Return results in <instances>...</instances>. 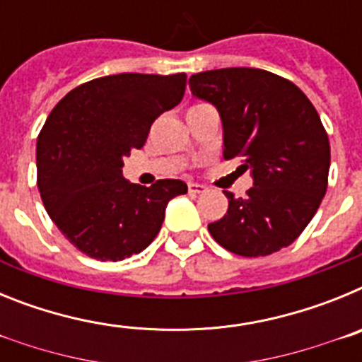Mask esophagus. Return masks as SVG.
<instances>
[{
  "mask_svg": "<svg viewBox=\"0 0 362 362\" xmlns=\"http://www.w3.org/2000/svg\"><path fill=\"white\" fill-rule=\"evenodd\" d=\"M188 192H190V194H204V192H206V187L199 183H188Z\"/></svg>",
  "mask_w": 362,
  "mask_h": 362,
  "instance_id": "1",
  "label": "esophagus"
}]
</instances>
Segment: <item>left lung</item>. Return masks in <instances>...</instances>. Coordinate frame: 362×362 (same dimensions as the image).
Wrapping results in <instances>:
<instances>
[{"instance_id": "left-lung-1", "label": "left lung", "mask_w": 362, "mask_h": 362, "mask_svg": "<svg viewBox=\"0 0 362 362\" xmlns=\"http://www.w3.org/2000/svg\"><path fill=\"white\" fill-rule=\"evenodd\" d=\"M188 85L219 112L223 158H241L254 179L245 197L226 192L228 210L209 225L212 238L243 257L292 245L328 187L330 141L317 110L299 86L261 69L206 70Z\"/></svg>"}]
</instances>
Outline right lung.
I'll list each match as a JSON object with an SVG mask.
<instances>
[{
    "label": "right lung",
    "instance_id": "1",
    "mask_svg": "<svg viewBox=\"0 0 362 362\" xmlns=\"http://www.w3.org/2000/svg\"><path fill=\"white\" fill-rule=\"evenodd\" d=\"M187 74H116L76 86L50 112L36 146L37 188L54 225L78 250L123 261L153 241L179 179L152 187L123 177V159L181 103Z\"/></svg>",
    "mask_w": 362,
    "mask_h": 362
}]
</instances>
